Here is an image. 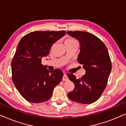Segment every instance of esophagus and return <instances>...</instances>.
<instances>
[{"instance_id":"34e87169","label":"esophagus","mask_w":126,"mask_h":126,"mask_svg":"<svg viewBox=\"0 0 126 126\" xmlns=\"http://www.w3.org/2000/svg\"><path fill=\"white\" fill-rule=\"evenodd\" d=\"M63 81H67V80H68V76H67V75H66V73L63 74Z\"/></svg>"}]
</instances>
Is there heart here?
<instances>
[{
    "mask_svg": "<svg viewBox=\"0 0 126 126\" xmlns=\"http://www.w3.org/2000/svg\"><path fill=\"white\" fill-rule=\"evenodd\" d=\"M74 39H67L66 41H73Z\"/></svg>",
    "mask_w": 126,
    "mask_h": 126,
    "instance_id": "1",
    "label": "heart"
}]
</instances>
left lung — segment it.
I'll list each match as a JSON object with an SVG mask.
<instances>
[{
    "mask_svg": "<svg viewBox=\"0 0 126 126\" xmlns=\"http://www.w3.org/2000/svg\"><path fill=\"white\" fill-rule=\"evenodd\" d=\"M66 33L78 40L80 51L77 61L85 70V75L79 79L73 74H68V78L75 86L68 96L75 102L91 104L100 97L111 72L107 48L100 39L89 32L69 31Z\"/></svg>",
    "mask_w": 126,
    "mask_h": 126,
    "instance_id": "1",
    "label": "left lung"
}]
</instances>
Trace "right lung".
Listing matches in <instances>:
<instances>
[{"label": "right lung", "mask_w": 126, "mask_h": 126, "mask_svg": "<svg viewBox=\"0 0 126 126\" xmlns=\"http://www.w3.org/2000/svg\"><path fill=\"white\" fill-rule=\"evenodd\" d=\"M65 35V31L34 32L19 42L11 63L12 79L19 94L29 102L48 100L61 82L62 70L50 71L41 64V60L49 55L53 45Z\"/></svg>", "instance_id": "1"}]
</instances>
